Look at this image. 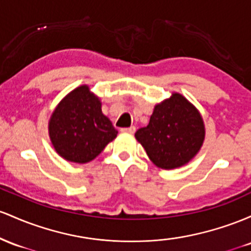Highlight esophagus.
Returning <instances> with one entry per match:
<instances>
[{"mask_svg": "<svg viewBox=\"0 0 251 251\" xmlns=\"http://www.w3.org/2000/svg\"><path fill=\"white\" fill-rule=\"evenodd\" d=\"M135 130H136V128H135L134 126H129V128H123V129H121V131H123V133H130V134H134Z\"/></svg>", "mask_w": 251, "mask_h": 251, "instance_id": "obj_1", "label": "esophagus"}]
</instances>
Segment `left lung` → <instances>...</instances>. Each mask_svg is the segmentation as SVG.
I'll return each mask as SVG.
<instances>
[{
    "mask_svg": "<svg viewBox=\"0 0 251 251\" xmlns=\"http://www.w3.org/2000/svg\"><path fill=\"white\" fill-rule=\"evenodd\" d=\"M135 137L149 159L162 170H173L190 162L205 139V126L196 106L180 94H172L156 104L147 126Z\"/></svg>",
    "mask_w": 251,
    "mask_h": 251,
    "instance_id": "1",
    "label": "left lung"
}]
</instances>
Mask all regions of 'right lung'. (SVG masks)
<instances>
[{"instance_id": "1", "label": "right lung", "mask_w": 251, "mask_h": 251, "mask_svg": "<svg viewBox=\"0 0 251 251\" xmlns=\"http://www.w3.org/2000/svg\"><path fill=\"white\" fill-rule=\"evenodd\" d=\"M111 121L104 116L100 98L81 85L58 104L49 122L55 151L65 160L86 163L100 155L117 136Z\"/></svg>"}]
</instances>
